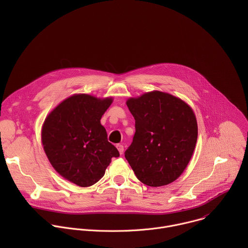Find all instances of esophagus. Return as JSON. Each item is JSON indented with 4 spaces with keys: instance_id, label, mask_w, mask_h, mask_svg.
Here are the masks:
<instances>
[{
    "instance_id": "obj_1",
    "label": "esophagus",
    "mask_w": 248,
    "mask_h": 248,
    "mask_svg": "<svg viewBox=\"0 0 248 248\" xmlns=\"http://www.w3.org/2000/svg\"><path fill=\"white\" fill-rule=\"evenodd\" d=\"M117 149L119 150V153H120L121 155L124 153V146H123V145L118 144V145H117Z\"/></svg>"
}]
</instances>
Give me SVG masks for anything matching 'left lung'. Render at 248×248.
Listing matches in <instances>:
<instances>
[{
    "label": "left lung",
    "mask_w": 248,
    "mask_h": 248,
    "mask_svg": "<svg viewBox=\"0 0 248 248\" xmlns=\"http://www.w3.org/2000/svg\"><path fill=\"white\" fill-rule=\"evenodd\" d=\"M135 134L125 159L136 178L158 187L171 184L186 169L195 149L198 126L190 106L154 90L126 100Z\"/></svg>",
    "instance_id": "8db88e82"
}]
</instances>
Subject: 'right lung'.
<instances>
[{
    "mask_svg": "<svg viewBox=\"0 0 248 248\" xmlns=\"http://www.w3.org/2000/svg\"><path fill=\"white\" fill-rule=\"evenodd\" d=\"M113 97L74 94L46 117L41 141L46 156L62 178L81 187L91 186L105 174L118 149L107 139L100 120Z\"/></svg>",
    "mask_w": 248,
    "mask_h": 248,
    "instance_id": "add662e5",
    "label": "right lung"
}]
</instances>
